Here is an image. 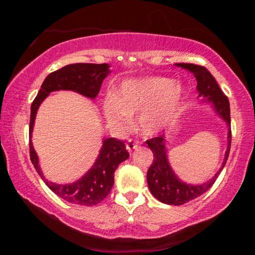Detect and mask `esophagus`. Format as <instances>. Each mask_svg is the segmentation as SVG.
<instances>
[{
  "label": "esophagus",
  "mask_w": 255,
  "mask_h": 255,
  "mask_svg": "<svg viewBox=\"0 0 255 255\" xmlns=\"http://www.w3.org/2000/svg\"><path fill=\"white\" fill-rule=\"evenodd\" d=\"M138 146H139V141L134 140V139H128L127 141V149L128 152H132L133 149L138 148Z\"/></svg>",
  "instance_id": "esophagus-1"
}]
</instances>
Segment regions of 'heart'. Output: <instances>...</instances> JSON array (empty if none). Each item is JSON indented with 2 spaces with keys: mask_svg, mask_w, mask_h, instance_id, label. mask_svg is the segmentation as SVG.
Returning <instances> with one entry per match:
<instances>
[{
  "mask_svg": "<svg viewBox=\"0 0 255 255\" xmlns=\"http://www.w3.org/2000/svg\"><path fill=\"white\" fill-rule=\"evenodd\" d=\"M182 97V86L169 79L128 80L122 83L115 96L109 95L102 101L101 109L113 128L123 130L130 123V116L138 115L139 128L152 134L165 127Z\"/></svg>",
  "mask_w": 255,
  "mask_h": 255,
  "instance_id": "obj_1",
  "label": "heart"
}]
</instances>
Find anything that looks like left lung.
Segmentation results:
<instances>
[{
    "label": "left lung",
    "instance_id": "obj_1",
    "mask_svg": "<svg viewBox=\"0 0 255 255\" xmlns=\"http://www.w3.org/2000/svg\"><path fill=\"white\" fill-rule=\"evenodd\" d=\"M176 66L188 69V71L193 73L197 80L198 96L207 97L209 102L214 104L215 110L217 111L219 116L228 123L229 145L222 168L215 174V176L210 181H208L207 183L201 184V186H190V184H187L179 180V177L174 174L172 168H170L168 160H167L165 138H163V135L146 140V144L148 145V147L153 152V162L147 170L148 188L156 200L170 205H182L184 203H188L189 201H193L194 198L201 196L205 191L210 189L212 184L215 183L216 179L218 177L219 173L224 168L226 160L229 158L232 140L229 99L222 92V89L219 88L218 83L216 82L211 73L207 68L203 67V66L200 65L176 64Z\"/></svg>",
    "mask_w": 255,
    "mask_h": 255
}]
</instances>
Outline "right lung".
Wrapping results in <instances>:
<instances>
[{
  "instance_id": "right-lung-1",
  "label": "right lung",
  "mask_w": 255,
  "mask_h": 255,
  "mask_svg": "<svg viewBox=\"0 0 255 255\" xmlns=\"http://www.w3.org/2000/svg\"><path fill=\"white\" fill-rule=\"evenodd\" d=\"M109 74L108 64H72L62 67L58 71L52 72L46 76L36 99L31 104L30 115V159L33 163L37 173L46 186L57 194L59 197L73 204L92 205L99 204L109 195L114 186L115 170L120 163L128 158V152L125 147L124 141L115 138H108L103 140V146L100 155L94 163L93 168L81 179L71 184H57L45 179L41 173L38 156L34 152L31 133L33 130L34 118L38 108L48 94L54 90H74L89 99H95L99 95L103 80Z\"/></svg>"
}]
</instances>
